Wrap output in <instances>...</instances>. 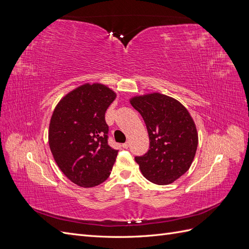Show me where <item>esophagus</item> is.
Wrapping results in <instances>:
<instances>
[{"mask_svg":"<svg viewBox=\"0 0 249 249\" xmlns=\"http://www.w3.org/2000/svg\"><path fill=\"white\" fill-rule=\"evenodd\" d=\"M129 146H130V143H129V142H125V143H124V144H123V147H124V149L129 148Z\"/></svg>","mask_w":249,"mask_h":249,"instance_id":"obj_1","label":"esophagus"}]
</instances>
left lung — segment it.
<instances>
[{
    "mask_svg": "<svg viewBox=\"0 0 249 249\" xmlns=\"http://www.w3.org/2000/svg\"><path fill=\"white\" fill-rule=\"evenodd\" d=\"M144 120L148 152L135 157L143 177L157 185H168L190 168L198 144L196 126L178 101L161 93L134 96L130 101Z\"/></svg>",
    "mask_w": 249,
    "mask_h": 249,
    "instance_id": "1",
    "label": "left lung"
}]
</instances>
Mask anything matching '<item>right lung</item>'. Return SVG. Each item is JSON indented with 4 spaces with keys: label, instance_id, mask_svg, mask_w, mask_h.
<instances>
[{
    "label": "right lung",
    "instance_id": "1",
    "mask_svg": "<svg viewBox=\"0 0 249 249\" xmlns=\"http://www.w3.org/2000/svg\"><path fill=\"white\" fill-rule=\"evenodd\" d=\"M116 93L103 84H84L62 97L50 122L49 144L64 176L90 188L106 180L118 150L108 144L105 113Z\"/></svg>",
    "mask_w": 249,
    "mask_h": 249
}]
</instances>
